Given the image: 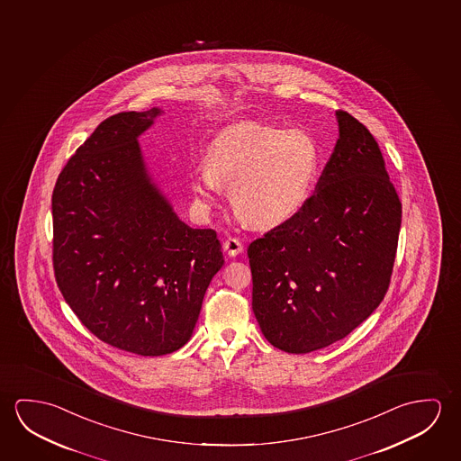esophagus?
Segmentation results:
<instances>
[{"instance_id":"esophagus-1","label":"esophagus","mask_w":461,"mask_h":461,"mask_svg":"<svg viewBox=\"0 0 461 461\" xmlns=\"http://www.w3.org/2000/svg\"><path fill=\"white\" fill-rule=\"evenodd\" d=\"M222 247H224V251H226L229 256L240 255L241 251H243V243H241L239 239H235V237H229V239L222 243Z\"/></svg>"}]
</instances>
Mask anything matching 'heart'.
Masks as SVG:
<instances>
[{
  "label": "heart",
  "mask_w": 461,
  "mask_h": 461,
  "mask_svg": "<svg viewBox=\"0 0 461 461\" xmlns=\"http://www.w3.org/2000/svg\"><path fill=\"white\" fill-rule=\"evenodd\" d=\"M321 155L304 130L241 122L227 126L210 142L206 163L190 175V187L203 210L212 208L224 184L241 220L256 227L285 222L312 195Z\"/></svg>",
  "instance_id": "obj_1"
}]
</instances>
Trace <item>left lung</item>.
Listing matches in <instances>:
<instances>
[{
    "label": "left lung",
    "mask_w": 461,
    "mask_h": 461,
    "mask_svg": "<svg viewBox=\"0 0 461 461\" xmlns=\"http://www.w3.org/2000/svg\"><path fill=\"white\" fill-rule=\"evenodd\" d=\"M339 140L314 195L251 241L253 312L280 351L307 354L348 337L384 298L402 205L378 142L338 110Z\"/></svg>",
    "instance_id": "8db88e82"
}]
</instances>
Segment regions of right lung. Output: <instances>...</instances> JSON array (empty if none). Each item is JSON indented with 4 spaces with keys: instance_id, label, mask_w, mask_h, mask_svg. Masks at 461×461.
Returning <instances> with one entry per match:
<instances>
[{
    "instance_id": "1",
    "label": "right lung",
    "mask_w": 461,
    "mask_h": 461,
    "mask_svg": "<svg viewBox=\"0 0 461 461\" xmlns=\"http://www.w3.org/2000/svg\"><path fill=\"white\" fill-rule=\"evenodd\" d=\"M161 113L104 120L52 192L59 290L93 335L138 356H165L189 341L224 264L216 232L179 220L149 173L138 138Z\"/></svg>"
}]
</instances>
